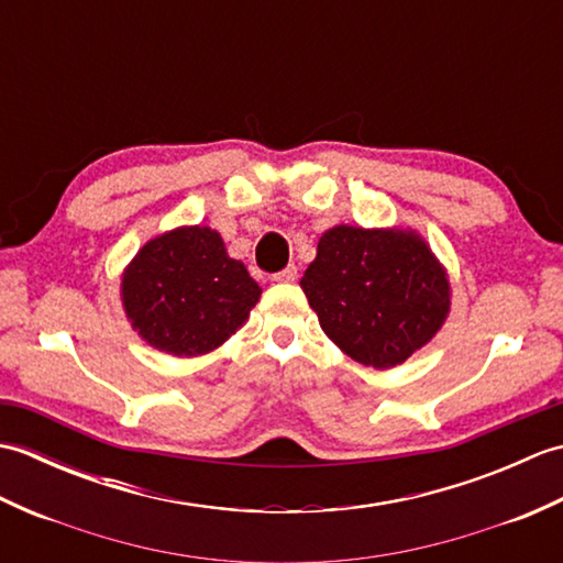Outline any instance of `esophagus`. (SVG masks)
Here are the masks:
<instances>
[{
	"label": "esophagus",
	"mask_w": 563,
	"mask_h": 563,
	"mask_svg": "<svg viewBox=\"0 0 563 563\" xmlns=\"http://www.w3.org/2000/svg\"><path fill=\"white\" fill-rule=\"evenodd\" d=\"M295 278H297V266H295V263H290L288 268H283V271H278V273L273 275L275 283H292Z\"/></svg>",
	"instance_id": "34e87169"
}]
</instances>
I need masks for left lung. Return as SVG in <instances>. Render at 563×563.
I'll use <instances>...</instances> for the list:
<instances>
[{"label":"left lung","instance_id":"obj_1","mask_svg":"<svg viewBox=\"0 0 563 563\" xmlns=\"http://www.w3.org/2000/svg\"><path fill=\"white\" fill-rule=\"evenodd\" d=\"M300 285L327 336L375 369L401 365L450 314L445 268L421 236L397 227H331Z\"/></svg>","mask_w":563,"mask_h":563}]
</instances>
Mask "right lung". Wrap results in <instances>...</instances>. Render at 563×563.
<instances>
[{"mask_svg":"<svg viewBox=\"0 0 563 563\" xmlns=\"http://www.w3.org/2000/svg\"><path fill=\"white\" fill-rule=\"evenodd\" d=\"M133 329L152 349L194 357L222 345L249 319L261 288L230 258L210 227H178L154 236L130 261L121 283Z\"/></svg>","mask_w":563,"mask_h":563,"instance_id":"obj_1","label":"right lung"}]
</instances>
